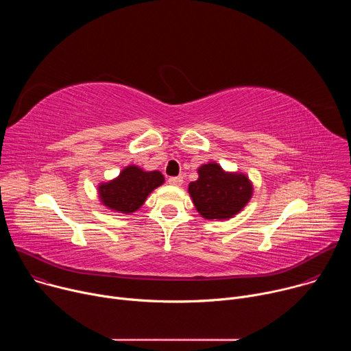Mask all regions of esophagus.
Returning <instances> with one entry per match:
<instances>
[{
	"label": "esophagus",
	"mask_w": 351,
	"mask_h": 351,
	"mask_svg": "<svg viewBox=\"0 0 351 351\" xmlns=\"http://www.w3.org/2000/svg\"><path fill=\"white\" fill-rule=\"evenodd\" d=\"M168 183H169L171 186H182V183H183V178H182V176H173V178H169V179H168Z\"/></svg>",
	"instance_id": "obj_1"
}]
</instances>
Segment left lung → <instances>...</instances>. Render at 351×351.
I'll list each match as a JSON object with an SVG mask.
<instances>
[{
	"label": "left lung",
	"mask_w": 351,
	"mask_h": 351,
	"mask_svg": "<svg viewBox=\"0 0 351 351\" xmlns=\"http://www.w3.org/2000/svg\"><path fill=\"white\" fill-rule=\"evenodd\" d=\"M198 179L189 184L197 213L206 219L225 221L237 215L253 197L254 186L243 172L225 171L217 162L197 169Z\"/></svg>",
	"instance_id": "left-lung-1"
}]
</instances>
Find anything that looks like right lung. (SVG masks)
I'll list each match as a JSON object with an SVG mask.
<instances>
[{"mask_svg":"<svg viewBox=\"0 0 351 351\" xmlns=\"http://www.w3.org/2000/svg\"><path fill=\"white\" fill-rule=\"evenodd\" d=\"M165 182L160 171H144L137 165L125 167L119 175L97 186L99 203L114 213L132 214L141 208L147 197Z\"/></svg>","mask_w":351,"mask_h":351,"instance_id":"1","label":"right lung"}]
</instances>
